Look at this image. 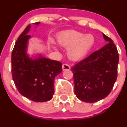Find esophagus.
I'll return each instance as SVG.
<instances>
[{
    "mask_svg": "<svg viewBox=\"0 0 127 127\" xmlns=\"http://www.w3.org/2000/svg\"><path fill=\"white\" fill-rule=\"evenodd\" d=\"M62 69H63V70H68L70 69V66H69V65H68V64H64L63 65H62Z\"/></svg>",
    "mask_w": 127,
    "mask_h": 127,
    "instance_id": "esophagus-1",
    "label": "esophagus"
}]
</instances>
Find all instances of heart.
Returning <instances> with one entry per match:
<instances>
[{"instance_id":"heart-1","label":"heart","mask_w":127,"mask_h":127,"mask_svg":"<svg viewBox=\"0 0 127 127\" xmlns=\"http://www.w3.org/2000/svg\"><path fill=\"white\" fill-rule=\"evenodd\" d=\"M59 44L68 49L69 58L74 61L81 60L86 56L95 43V37L90 34H85L74 30L62 31L57 34ZM51 42L54 47L56 43Z\"/></svg>"}]
</instances>
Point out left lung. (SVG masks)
I'll return each mask as SVG.
<instances>
[{"mask_svg":"<svg viewBox=\"0 0 127 127\" xmlns=\"http://www.w3.org/2000/svg\"><path fill=\"white\" fill-rule=\"evenodd\" d=\"M103 37L107 44L71 68L75 94L84 102L92 103L105 98L116 81L117 49L111 39L104 34Z\"/></svg>","mask_w":127,"mask_h":127,"instance_id":"obj_1","label":"left lung"}]
</instances>
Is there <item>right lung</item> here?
Wrapping results in <instances>:
<instances>
[{"instance_id":"1","label":"right lung","mask_w":127,"mask_h":127,"mask_svg":"<svg viewBox=\"0 0 127 127\" xmlns=\"http://www.w3.org/2000/svg\"><path fill=\"white\" fill-rule=\"evenodd\" d=\"M39 22L34 23L38 25ZM31 25H28L16 41L12 53V73L22 96L34 102H46L54 94L55 77L62 71V64L39 54L30 58L26 53Z\"/></svg>"}]
</instances>
